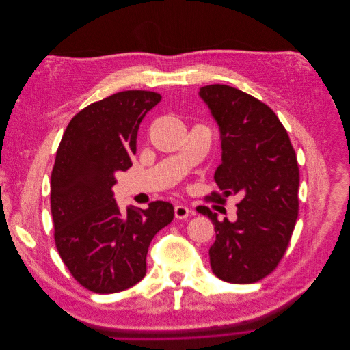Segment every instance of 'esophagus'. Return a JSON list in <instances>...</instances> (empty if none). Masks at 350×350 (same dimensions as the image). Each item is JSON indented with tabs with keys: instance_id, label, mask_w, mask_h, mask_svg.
<instances>
[{
	"instance_id": "1",
	"label": "esophagus",
	"mask_w": 350,
	"mask_h": 350,
	"mask_svg": "<svg viewBox=\"0 0 350 350\" xmlns=\"http://www.w3.org/2000/svg\"><path fill=\"white\" fill-rule=\"evenodd\" d=\"M191 213V210H189L187 206L184 204H178L175 206V217L176 219H187Z\"/></svg>"
}]
</instances>
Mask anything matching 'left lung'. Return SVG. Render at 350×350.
<instances>
[{
  "label": "left lung",
  "mask_w": 350,
  "mask_h": 350,
  "mask_svg": "<svg viewBox=\"0 0 350 350\" xmlns=\"http://www.w3.org/2000/svg\"><path fill=\"white\" fill-rule=\"evenodd\" d=\"M198 96L220 131L221 163L215 181L221 194H238L237 220H217L207 207L216 241L208 250L216 276L229 283H256L278 267L298 217L299 167L288 131L266 103L239 89L211 84Z\"/></svg>",
  "instance_id": "1"
}]
</instances>
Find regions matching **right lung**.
<instances>
[{
	"instance_id": "add662e5",
	"label": "right lung",
	"mask_w": 350,
	"mask_h": 350,
	"mask_svg": "<svg viewBox=\"0 0 350 350\" xmlns=\"http://www.w3.org/2000/svg\"><path fill=\"white\" fill-rule=\"evenodd\" d=\"M154 92L126 90L94 102L70 121L51 175L55 245L67 269L94 293L131 288L146 276L153 237L174 219V206L121 211L115 172L131 167L144 115L161 102Z\"/></svg>"
}]
</instances>
